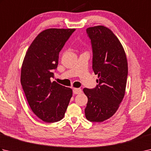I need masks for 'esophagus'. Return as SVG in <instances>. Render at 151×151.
I'll use <instances>...</instances> for the list:
<instances>
[{"label": "esophagus", "mask_w": 151, "mask_h": 151, "mask_svg": "<svg viewBox=\"0 0 151 151\" xmlns=\"http://www.w3.org/2000/svg\"><path fill=\"white\" fill-rule=\"evenodd\" d=\"M82 93V89L81 88H73L74 94H79Z\"/></svg>", "instance_id": "obj_1"}]
</instances>
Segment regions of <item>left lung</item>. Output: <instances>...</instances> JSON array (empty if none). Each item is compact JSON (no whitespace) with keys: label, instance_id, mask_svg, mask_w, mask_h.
Here are the masks:
<instances>
[{"label":"left lung","instance_id":"obj_1","mask_svg":"<svg viewBox=\"0 0 151 151\" xmlns=\"http://www.w3.org/2000/svg\"><path fill=\"white\" fill-rule=\"evenodd\" d=\"M86 32L92 47V68L99 79L95 88L83 89L88 99L85 115L89 121L100 123L113 116L123 101L128 63L123 46L111 30L96 26Z\"/></svg>","mask_w":151,"mask_h":151}]
</instances>
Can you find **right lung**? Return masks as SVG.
<instances>
[{"mask_svg":"<svg viewBox=\"0 0 151 151\" xmlns=\"http://www.w3.org/2000/svg\"><path fill=\"white\" fill-rule=\"evenodd\" d=\"M75 29L49 28L41 32L28 49L22 62L21 83L31 110L47 123L62 119L73 91L56 82L54 70L59 52Z\"/></svg>","mask_w":151,"mask_h":151,"instance_id":"obj_1","label":"right lung"}]
</instances>
